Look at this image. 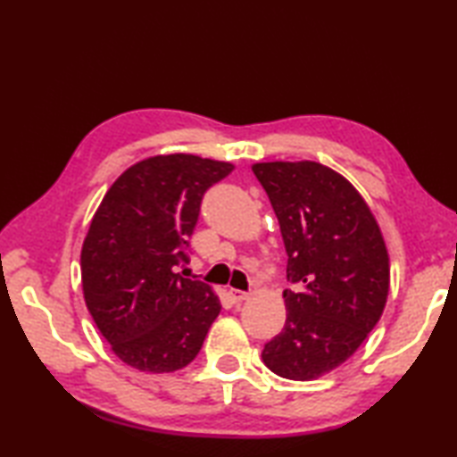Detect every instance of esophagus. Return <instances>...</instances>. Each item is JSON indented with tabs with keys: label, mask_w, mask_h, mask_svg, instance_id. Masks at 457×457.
<instances>
[{
	"label": "esophagus",
	"mask_w": 457,
	"mask_h": 457,
	"mask_svg": "<svg viewBox=\"0 0 457 457\" xmlns=\"http://www.w3.org/2000/svg\"><path fill=\"white\" fill-rule=\"evenodd\" d=\"M228 294H229V298L234 300V303H242V300L250 298V294L244 292V290H237V288H229Z\"/></svg>",
	"instance_id": "esophagus-1"
}]
</instances>
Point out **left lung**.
<instances>
[{"mask_svg": "<svg viewBox=\"0 0 457 457\" xmlns=\"http://www.w3.org/2000/svg\"><path fill=\"white\" fill-rule=\"evenodd\" d=\"M288 253L286 324L262 351L272 373L312 381L353 357L381 319L389 253L354 185L316 161L253 163Z\"/></svg>", "mask_w": 457, "mask_h": 457, "instance_id": "8db88e82", "label": "left lung"}]
</instances>
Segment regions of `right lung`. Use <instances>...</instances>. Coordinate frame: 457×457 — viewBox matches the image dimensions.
<instances>
[{
	"mask_svg": "<svg viewBox=\"0 0 457 457\" xmlns=\"http://www.w3.org/2000/svg\"><path fill=\"white\" fill-rule=\"evenodd\" d=\"M234 171L189 153L130 165L100 201L80 252L82 292L112 353L143 373H173L197 357L221 311L212 286L175 274L204 193Z\"/></svg>",
	"mask_w": 457,
	"mask_h": 457,
	"instance_id": "obj_1",
	"label": "right lung"
}]
</instances>
